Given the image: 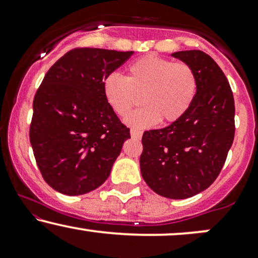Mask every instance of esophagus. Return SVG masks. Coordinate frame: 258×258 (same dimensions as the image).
Segmentation results:
<instances>
[{
	"instance_id": "1",
	"label": "esophagus",
	"mask_w": 258,
	"mask_h": 258,
	"mask_svg": "<svg viewBox=\"0 0 258 258\" xmlns=\"http://www.w3.org/2000/svg\"><path fill=\"white\" fill-rule=\"evenodd\" d=\"M131 136L133 138H137V139H139L142 137V132L141 131H138V130H135V128H131Z\"/></svg>"
}]
</instances>
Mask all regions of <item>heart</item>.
I'll list each match as a JSON object with an SVG mask.
<instances>
[{
  "instance_id": "b5f03b06",
  "label": "heart",
  "mask_w": 258,
  "mask_h": 258,
  "mask_svg": "<svg viewBox=\"0 0 258 258\" xmlns=\"http://www.w3.org/2000/svg\"><path fill=\"white\" fill-rule=\"evenodd\" d=\"M127 73V78L117 73L106 75L103 94L119 116H126L142 96L146 106L126 119L136 128L152 127L161 120L176 122L186 114L197 96V76L186 63L149 54L130 64Z\"/></svg>"
}]
</instances>
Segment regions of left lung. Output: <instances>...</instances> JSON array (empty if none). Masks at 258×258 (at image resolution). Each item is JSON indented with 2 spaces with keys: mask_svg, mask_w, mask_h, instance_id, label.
<instances>
[{
  "mask_svg": "<svg viewBox=\"0 0 258 258\" xmlns=\"http://www.w3.org/2000/svg\"><path fill=\"white\" fill-rule=\"evenodd\" d=\"M172 57L194 70L197 96L182 119L143 133L139 159L146 183L168 199H186L209 188L220 174L235 133V106L229 82L205 52Z\"/></svg>",
  "mask_w": 258,
  "mask_h": 258,
  "instance_id": "8db88e82",
  "label": "left lung"
}]
</instances>
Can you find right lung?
Wrapping results in <instances>:
<instances>
[{
    "label": "right lung",
    "instance_id": "right-lung-1",
    "mask_svg": "<svg viewBox=\"0 0 258 258\" xmlns=\"http://www.w3.org/2000/svg\"><path fill=\"white\" fill-rule=\"evenodd\" d=\"M133 52L75 48L52 65L35 94L30 143L47 184L82 195L105 182L131 138L103 94V80Z\"/></svg>",
    "mask_w": 258,
    "mask_h": 258
}]
</instances>
